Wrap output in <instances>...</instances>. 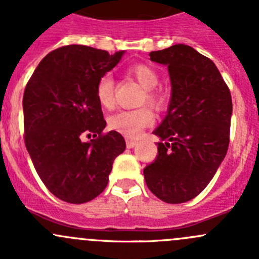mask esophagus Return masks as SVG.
Instances as JSON below:
<instances>
[{
    "instance_id": "obj_1",
    "label": "esophagus",
    "mask_w": 259,
    "mask_h": 259,
    "mask_svg": "<svg viewBox=\"0 0 259 259\" xmlns=\"http://www.w3.org/2000/svg\"><path fill=\"white\" fill-rule=\"evenodd\" d=\"M135 145H137V142H134V140H130V139L126 140V146H127V148H129V149L134 148Z\"/></svg>"
}]
</instances>
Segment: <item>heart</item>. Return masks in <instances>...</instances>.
Listing matches in <instances>:
<instances>
[{
	"label": "heart",
	"instance_id": "b5f03b06",
	"mask_svg": "<svg viewBox=\"0 0 259 259\" xmlns=\"http://www.w3.org/2000/svg\"><path fill=\"white\" fill-rule=\"evenodd\" d=\"M133 76L146 90V101L155 109H160L165 103L161 94L154 89L159 83V75L148 65H135L132 69ZM96 98L103 108L110 109L114 105V80L110 75H104L96 85ZM154 121V115L150 109L140 108L135 110H121L109 119V126L125 137H139L144 127L150 126Z\"/></svg>",
	"mask_w": 259,
	"mask_h": 259
}]
</instances>
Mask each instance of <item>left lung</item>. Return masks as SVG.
Wrapping results in <instances>:
<instances>
[{"label": "left lung", "instance_id": "1", "mask_svg": "<svg viewBox=\"0 0 259 259\" xmlns=\"http://www.w3.org/2000/svg\"><path fill=\"white\" fill-rule=\"evenodd\" d=\"M168 66L171 94L165 117L153 132L160 140L156 159L144 169L148 188L165 203L197 197L228 150L232 98L214 62L188 45L149 54Z\"/></svg>", "mask_w": 259, "mask_h": 259}]
</instances>
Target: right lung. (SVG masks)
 Instances as JSON below:
<instances>
[{
    "label": "right lung",
    "instance_id": "1",
    "mask_svg": "<svg viewBox=\"0 0 259 259\" xmlns=\"http://www.w3.org/2000/svg\"><path fill=\"white\" fill-rule=\"evenodd\" d=\"M125 51L69 45L46 55L23 94L25 144L38 177L59 199L72 204L103 193L125 140L117 132L103 134L106 121L96 85ZM96 140L82 142L85 135Z\"/></svg>",
    "mask_w": 259,
    "mask_h": 259
}]
</instances>
